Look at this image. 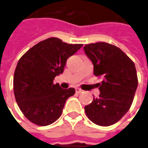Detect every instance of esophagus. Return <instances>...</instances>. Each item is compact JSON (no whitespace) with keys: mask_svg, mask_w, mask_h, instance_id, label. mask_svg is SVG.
Masks as SVG:
<instances>
[{"mask_svg":"<svg viewBox=\"0 0 148 148\" xmlns=\"http://www.w3.org/2000/svg\"><path fill=\"white\" fill-rule=\"evenodd\" d=\"M76 92H77V93H79V94H80V93H82L83 90L81 88H78V87H77V88H76Z\"/></svg>","mask_w":148,"mask_h":148,"instance_id":"esophagus-1","label":"esophagus"}]
</instances>
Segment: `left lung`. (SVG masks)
<instances>
[{"mask_svg":"<svg viewBox=\"0 0 148 148\" xmlns=\"http://www.w3.org/2000/svg\"><path fill=\"white\" fill-rule=\"evenodd\" d=\"M84 51L94 65V74L103 77L98 98L85 106L88 119L99 126H110L130 109L138 87L134 62L118 47L99 42L90 43Z\"/></svg>","mask_w":148,"mask_h":148,"instance_id":"8db88e82","label":"left lung"}]
</instances>
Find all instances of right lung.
Returning a JSON list of instances; mask_svg holds the SVG:
<instances>
[{"label": "right lung", "instance_id": "add662e5", "mask_svg": "<svg viewBox=\"0 0 148 148\" xmlns=\"http://www.w3.org/2000/svg\"><path fill=\"white\" fill-rule=\"evenodd\" d=\"M82 46L49 38L20 58L14 74V94L20 110L30 122L47 126L61 116L66 100L75 94V89H62L53 80L63 72L67 58Z\"/></svg>", "mask_w": 148, "mask_h": 148}]
</instances>
